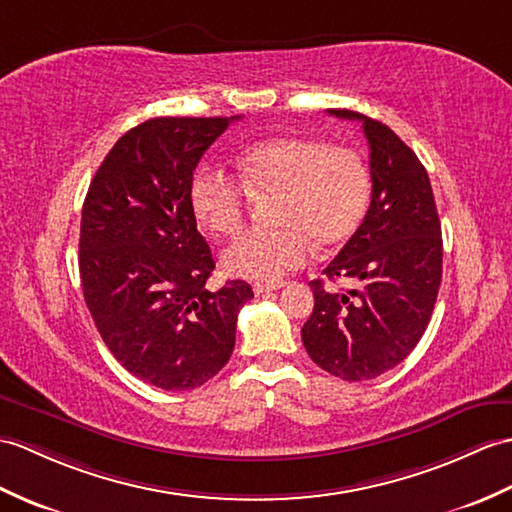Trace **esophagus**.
<instances>
[{"instance_id":"obj_1","label":"esophagus","mask_w":512,"mask_h":512,"mask_svg":"<svg viewBox=\"0 0 512 512\" xmlns=\"http://www.w3.org/2000/svg\"><path fill=\"white\" fill-rule=\"evenodd\" d=\"M283 285H285V281H275V283H255V285H253V292L259 296V294H264V292L281 290Z\"/></svg>"}]
</instances>
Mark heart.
I'll return each instance as SVG.
<instances>
[{
  "label": "heart",
  "mask_w": 512,
  "mask_h": 512,
  "mask_svg": "<svg viewBox=\"0 0 512 512\" xmlns=\"http://www.w3.org/2000/svg\"><path fill=\"white\" fill-rule=\"evenodd\" d=\"M240 178L202 165L189 183V207L209 233L231 237L244 229L251 194L277 196L279 227L240 237L222 255L229 275L277 281L310 259L314 244L331 251L358 233L373 196V174L358 150L307 135H277L248 146Z\"/></svg>",
  "instance_id": "heart-1"
}]
</instances>
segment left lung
Here are the masks:
<instances>
[{
  "instance_id": "1",
  "label": "left lung",
  "mask_w": 512,
  "mask_h": 512,
  "mask_svg": "<svg viewBox=\"0 0 512 512\" xmlns=\"http://www.w3.org/2000/svg\"><path fill=\"white\" fill-rule=\"evenodd\" d=\"M329 115L362 122L373 196L358 233L323 270L355 288L340 294L312 281L301 338L323 371L362 382L401 364L425 334L443 277L441 220L423 163L386 124L347 109Z\"/></svg>"
}]
</instances>
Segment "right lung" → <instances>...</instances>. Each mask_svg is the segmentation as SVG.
<instances>
[{
    "instance_id": "right-lung-1",
    "label": "right lung",
    "mask_w": 512,
    "mask_h": 512,
    "mask_svg": "<svg viewBox=\"0 0 512 512\" xmlns=\"http://www.w3.org/2000/svg\"><path fill=\"white\" fill-rule=\"evenodd\" d=\"M235 117H154L106 154L82 205V294L106 347L163 390L198 388L229 362L246 281L209 290L216 261L189 207L205 150Z\"/></svg>"
}]
</instances>
